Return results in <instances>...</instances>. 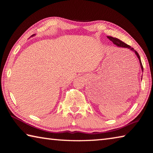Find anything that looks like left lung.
<instances>
[{
  "mask_svg": "<svg viewBox=\"0 0 153 153\" xmlns=\"http://www.w3.org/2000/svg\"><path fill=\"white\" fill-rule=\"evenodd\" d=\"M107 37H108V39H109L113 42V43L117 45L118 47H124V48H129V49H130L133 51L135 52V54L137 55V58H139V63H140V65H141V70L142 71H143V65H142V63H141V58H140V56H139V55L138 54V53L136 51H135L134 49V48H131L129 45L126 44L125 43H123V41H120V39H118L117 38H114V37H110V36H107Z\"/></svg>",
  "mask_w": 153,
  "mask_h": 153,
  "instance_id": "obj_1",
  "label": "left lung"
}]
</instances>
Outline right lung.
Wrapping results in <instances>:
<instances>
[{"label": "right lung", "mask_w": 153, "mask_h": 153, "mask_svg": "<svg viewBox=\"0 0 153 153\" xmlns=\"http://www.w3.org/2000/svg\"><path fill=\"white\" fill-rule=\"evenodd\" d=\"M32 36H33V35H32Z\"/></svg>", "instance_id": "add662e5"}]
</instances>
